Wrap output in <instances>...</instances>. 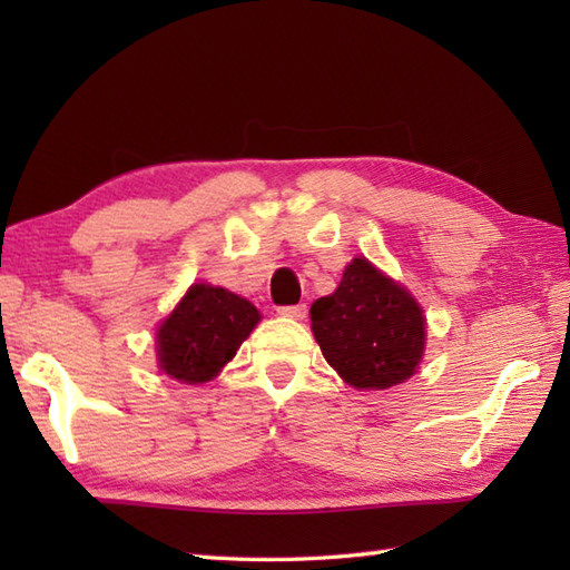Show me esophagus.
Returning a JSON list of instances; mask_svg holds the SVG:
<instances>
[{
  "instance_id": "34e87169",
  "label": "esophagus",
  "mask_w": 570,
  "mask_h": 570,
  "mask_svg": "<svg viewBox=\"0 0 570 570\" xmlns=\"http://www.w3.org/2000/svg\"><path fill=\"white\" fill-rule=\"evenodd\" d=\"M308 313L306 304H296V306H278V316L284 318H294V321H304Z\"/></svg>"
}]
</instances>
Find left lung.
I'll return each mask as SVG.
<instances>
[{
    "label": "left lung",
    "mask_w": 570,
    "mask_h": 570,
    "mask_svg": "<svg viewBox=\"0 0 570 570\" xmlns=\"http://www.w3.org/2000/svg\"><path fill=\"white\" fill-rule=\"evenodd\" d=\"M311 328L328 365L357 390L409 380L426 341L416 301L367 259L347 264L335 294L311 306Z\"/></svg>",
    "instance_id": "8db88e82"
}]
</instances>
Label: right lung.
<instances>
[{"label": "right lung", "instance_id": "obj_1", "mask_svg": "<svg viewBox=\"0 0 570 570\" xmlns=\"http://www.w3.org/2000/svg\"><path fill=\"white\" fill-rule=\"evenodd\" d=\"M259 311L220 286L196 284L159 328V367L180 382H208L247 341Z\"/></svg>", "mask_w": 570, "mask_h": 570}]
</instances>
